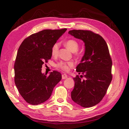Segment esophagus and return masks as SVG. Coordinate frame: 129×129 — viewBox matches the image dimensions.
<instances>
[{"instance_id":"obj_1","label":"esophagus","mask_w":129,"mask_h":129,"mask_svg":"<svg viewBox=\"0 0 129 129\" xmlns=\"http://www.w3.org/2000/svg\"><path fill=\"white\" fill-rule=\"evenodd\" d=\"M68 77L67 75H66V74H63V75H62V79H65V78H67Z\"/></svg>"}]
</instances>
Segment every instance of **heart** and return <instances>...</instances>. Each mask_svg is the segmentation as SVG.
Returning <instances> with one entry per match:
<instances>
[{
    "label": "heart",
    "mask_w": 129,
    "mask_h": 129,
    "mask_svg": "<svg viewBox=\"0 0 129 129\" xmlns=\"http://www.w3.org/2000/svg\"><path fill=\"white\" fill-rule=\"evenodd\" d=\"M65 46H66L68 48L69 50L75 53L76 52V54H77V51H78V48H79V44H78V41H76L74 39H70V40H67L65 43ZM59 47L60 44L58 43H55L53 45L52 48V54L53 56H56L58 54V50H59ZM74 66V63L72 61L69 62H64L61 61L58 62L57 64V67L58 68L63 70L64 71H68L71 68L73 67Z\"/></svg>",
    "instance_id": "heart-1"
}]
</instances>
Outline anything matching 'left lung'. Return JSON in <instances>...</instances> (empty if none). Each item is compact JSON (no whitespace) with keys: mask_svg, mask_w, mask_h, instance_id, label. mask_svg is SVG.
I'll use <instances>...</instances> for the list:
<instances>
[{"mask_svg":"<svg viewBox=\"0 0 129 129\" xmlns=\"http://www.w3.org/2000/svg\"><path fill=\"white\" fill-rule=\"evenodd\" d=\"M68 34L85 44V52L76 67L82 75L73 78L75 86L71 92L73 101L83 108L99 104L105 95L112 80V61L108 45L99 35L90 30H71Z\"/></svg>","mask_w":129,"mask_h":129,"instance_id":"1","label":"left lung"}]
</instances>
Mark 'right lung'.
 Returning a JSON list of instances; mask_svg holds the SVG:
<instances>
[{
    "label": "right lung",
    "mask_w": 129,
    "mask_h": 129,
    "mask_svg": "<svg viewBox=\"0 0 129 129\" xmlns=\"http://www.w3.org/2000/svg\"><path fill=\"white\" fill-rule=\"evenodd\" d=\"M67 29L43 30L21 44L14 65L15 83L28 104L36 105L46 101L61 80L60 72L54 71L47 76L41 73V68L44 62L51 59L52 47Z\"/></svg>",
    "instance_id": "1"
}]
</instances>
